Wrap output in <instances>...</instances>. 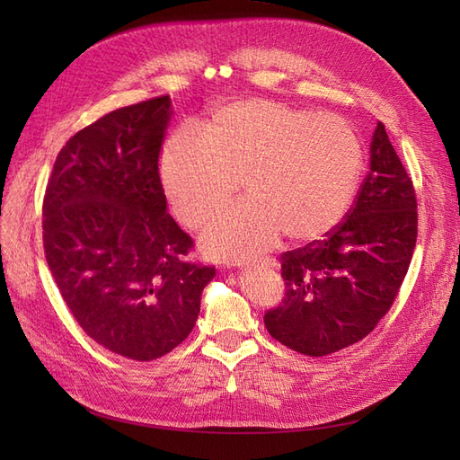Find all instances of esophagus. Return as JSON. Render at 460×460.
I'll list each match as a JSON object with an SVG mask.
<instances>
[{"label":"esophagus","instance_id":"34e87169","mask_svg":"<svg viewBox=\"0 0 460 460\" xmlns=\"http://www.w3.org/2000/svg\"><path fill=\"white\" fill-rule=\"evenodd\" d=\"M272 261H269V259H264V261H259V262H253V264H242V270H249V269H253V267H259V269H269V267H272Z\"/></svg>","mask_w":460,"mask_h":460}]
</instances>
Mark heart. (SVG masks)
Returning a JSON list of instances; mask_svg holds the SVG:
<instances>
[{
	"mask_svg": "<svg viewBox=\"0 0 460 460\" xmlns=\"http://www.w3.org/2000/svg\"><path fill=\"white\" fill-rule=\"evenodd\" d=\"M161 184L172 213L203 228L240 186L243 201L203 235L208 255L245 261L278 240L324 238L349 211L363 172V144L338 115L270 100L218 107L201 137L178 132L164 144Z\"/></svg>",
	"mask_w": 460,
	"mask_h": 460,
	"instance_id": "1",
	"label": "heart"
}]
</instances>
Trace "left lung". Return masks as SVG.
Wrapping results in <instances>:
<instances>
[{
	"label": "left lung",
	"instance_id": "1",
	"mask_svg": "<svg viewBox=\"0 0 460 460\" xmlns=\"http://www.w3.org/2000/svg\"><path fill=\"white\" fill-rule=\"evenodd\" d=\"M416 234L412 180L378 122L370 171L349 213L326 240L280 257L286 296L264 313L270 336L309 357L336 353L368 336L405 280Z\"/></svg>",
	"mask_w": 460,
	"mask_h": 460
}]
</instances>
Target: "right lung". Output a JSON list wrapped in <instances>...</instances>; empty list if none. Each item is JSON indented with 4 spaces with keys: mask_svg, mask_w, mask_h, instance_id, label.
<instances>
[{
    "mask_svg": "<svg viewBox=\"0 0 460 460\" xmlns=\"http://www.w3.org/2000/svg\"><path fill=\"white\" fill-rule=\"evenodd\" d=\"M169 95L111 111L55 159L44 196V252L78 326L132 360L171 353L196 326L215 267L166 213L159 155Z\"/></svg>",
    "mask_w": 460,
    "mask_h": 460,
    "instance_id": "right-lung-1",
    "label": "right lung"
}]
</instances>
